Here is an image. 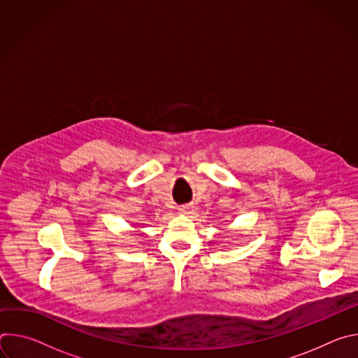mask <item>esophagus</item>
Listing matches in <instances>:
<instances>
[{"mask_svg":"<svg viewBox=\"0 0 358 358\" xmlns=\"http://www.w3.org/2000/svg\"><path fill=\"white\" fill-rule=\"evenodd\" d=\"M191 211H192V207H191V206H182V207L178 208V213H180V214H184V215H185V214H189Z\"/></svg>","mask_w":358,"mask_h":358,"instance_id":"1","label":"esophagus"}]
</instances>
